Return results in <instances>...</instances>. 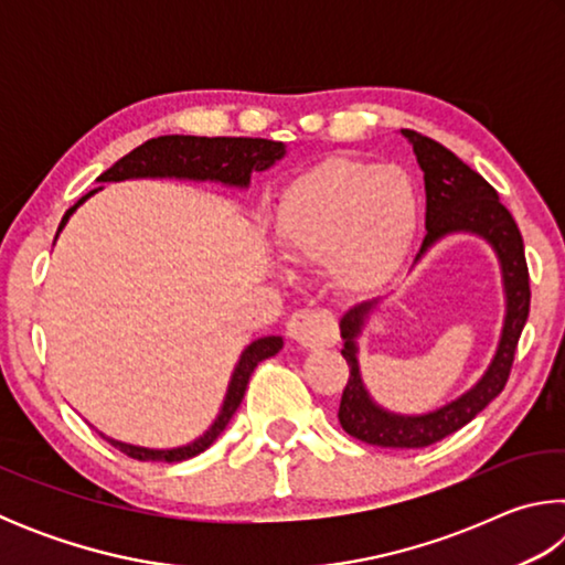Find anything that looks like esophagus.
I'll list each match as a JSON object with an SVG mask.
<instances>
[{
  "mask_svg": "<svg viewBox=\"0 0 565 565\" xmlns=\"http://www.w3.org/2000/svg\"><path fill=\"white\" fill-rule=\"evenodd\" d=\"M286 333L303 349H321L331 347L337 341V319L329 311L319 309H299L291 313L286 323Z\"/></svg>",
  "mask_w": 565,
  "mask_h": 565,
  "instance_id": "esophagus-1",
  "label": "esophagus"
}]
</instances>
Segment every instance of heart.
<instances>
[{
    "label": "heart",
    "mask_w": 565,
    "mask_h": 565,
    "mask_svg": "<svg viewBox=\"0 0 565 565\" xmlns=\"http://www.w3.org/2000/svg\"><path fill=\"white\" fill-rule=\"evenodd\" d=\"M418 191L398 167L333 157L281 191L276 238L291 262L333 264L353 294L379 291L394 279L414 246Z\"/></svg>",
    "instance_id": "obj_1"
}]
</instances>
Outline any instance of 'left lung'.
Returning <instances> with one entry per match:
<instances>
[{"mask_svg": "<svg viewBox=\"0 0 565 565\" xmlns=\"http://www.w3.org/2000/svg\"><path fill=\"white\" fill-rule=\"evenodd\" d=\"M404 134L414 145L426 181V236L424 244H420V252L416 254V262L428 246L436 244L446 234H481L499 254L505 296H509V311H505L499 351H495L486 376L468 394L456 398L454 404L426 416L388 414V411L379 408L369 398L366 388L361 384L356 343H353V339L359 337L371 303H359L343 313L341 353L349 363V381L343 386L339 404L341 428L349 436L371 446L420 448L441 441V438L463 428L468 420H473L503 391L511 374L515 349H519L521 331L525 327V319H529L531 281L519 224H515L509 209L501 204L499 191L478 171L463 164L451 149H446L428 137H420V134L411 129H404Z\"/></svg>", "mask_w": 565, "mask_h": 565, "instance_id": "obj_1", "label": "left lung"}]
</instances>
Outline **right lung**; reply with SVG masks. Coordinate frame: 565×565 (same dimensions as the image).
<instances>
[{
    "instance_id": "add662e5",
    "label": "right lung",
    "mask_w": 565,
    "mask_h": 565,
    "mask_svg": "<svg viewBox=\"0 0 565 565\" xmlns=\"http://www.w3.org/2000/svg\"><path fill=\"white\" fill-rule=\"evenodd\" d=\"M281 157H284V145L281 141H271V139L179 137V134H169V137L149 139L141 147L129 151V154L121 157L111 169L104 171L99 181H121V179H139V177H179V179H212V181H222V184L246 186L252 171L269 169L274 161ZM94 191H89L87 196H82L72 209H66V214L60 224V232L66 224V218L72 216L74 209L82 202H87ZM281 347H284L281 337H264L259 341H254L252 347L242 353V359H238L234 369L232 384H228V391H226L222 414H218V418L214 420V426L209 428L202 438H196L194 444L171 448V451H151V448L119 444V441H111V438H107V441L114 448H119L121 454H127L129 458H137V461L177 463V461H186V458L199 456L216 441L218 434H222L228 420H232L234 411L238 408V404H242L248 376L254 374V369L259 366L264 359L279 353Z\"/></svg>"
}]
</instances>
